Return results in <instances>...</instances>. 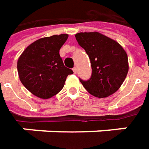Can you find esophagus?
Returning a JSON list of instances; mask_svg holds the SVG:
<instances>
[{"instance_id":"34e87169","label":"esophagus","mask_w":149,"mask_h":149,"mask_svg":"<svg viewBox=\"0 0 149 149\" xmlns=\"http://www.w3.org/2000/svg\"><path fill=\"white\" fill-rule=\"evenodd\" d=\"M73 71H74V74H76V72H77V68H76V67H74V68H73Z\"/></svg>"}]
</instances>
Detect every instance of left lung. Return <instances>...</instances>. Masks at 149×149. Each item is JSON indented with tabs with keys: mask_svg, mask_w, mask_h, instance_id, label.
I'll return each instance as SVG.
<instances>
[{
	"mask_svg": "<svg viewBox=\"0 0 149 149\" xmlns=\"http://www.w3.org/2000/svg\"><path fill=\"white\" fill-rule=\"evenodd\" d=\"M75 38L89 55L92 67L91 78L79 81L90 95L97 98L114 94L129 71L126 51L117 41L100 32H80Z\"/></svg>",
	"mask_w": 149,
	"mask_h": 149,
	"instance_id": "1",
	"label": "left lung"
}]
</instances>
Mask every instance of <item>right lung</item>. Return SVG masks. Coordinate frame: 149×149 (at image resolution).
Instances as JSON below:
<instances>
[{
    "label": "right lung",
    "instance_id": "add662e5",
    "mask_svg": "<svg viewBox=\"0 0 149 149\" xmlns=\"http://www.w3.org/2000/svg\"><path fill=\"white\" fill-rule=\"evenodd\" d=\"M67 34L40 38L28 45L17 60L20 82L32 95L47 100L63 89L74 72L64 65L60 55Z\"/></svg>",
    "mask_w": 149,
    "mask_h": 149
}]
</instances>
